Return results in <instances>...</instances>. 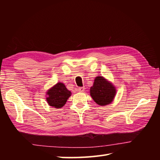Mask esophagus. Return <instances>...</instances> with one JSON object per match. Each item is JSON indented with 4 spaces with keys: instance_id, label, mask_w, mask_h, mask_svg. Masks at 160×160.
Listing matches in <instances>:
<instances>
[{
    "instance_id": "esophagus-1",
    "label": "esophagus",
    "mask_w": 160,
    "mask_h": 160,
    "mask_svg": "<svg viewBox=\"0 0 160 160\" xmlns=\"http://www.w3.org/2000/svg\"><path fill=\"white\" fill-rule=\"evenodd\" d=\"M78 91L80 93H82L84 91V87H80L79 89H78Z\"/></svg>"
}]
</instances>
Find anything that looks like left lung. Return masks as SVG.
<instances>
[{
    "mask_svg": "<svg viewBox=\"0 0 160 160\" xmlns=\"http://www.w3.org/2000/svg\"><path fill=\"white\" fill-rule=\"evenodd\" d=\"M89 92L95 102L100 106H107L113 101L117 90L113 83L99 76L95 78Z\"/></svg>",
    "mask_w": 160,
    "mask_h": 160,
    "instance_id": "obj_1",
    "label": "left lung"
}]
</instances>
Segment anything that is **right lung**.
<instances>
[{
	"label": "right lung",
	"instance_id": "obj_1",
	"mask_svg": "<svg viewBox=\"0 0 160 160\" xmlns=\"http://www.w3.org/2000/svg\"><path fill=\"white\" fill-rule=\"evenodd\" d=\"M71 95V92L67 89L64 84L58 82L47 90L46 100L52 108H60L66 104Z\"/></svg>",
	"mask_w": 160,
	"mask_h": 160
}]
</instances>
